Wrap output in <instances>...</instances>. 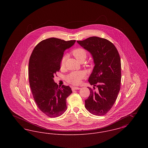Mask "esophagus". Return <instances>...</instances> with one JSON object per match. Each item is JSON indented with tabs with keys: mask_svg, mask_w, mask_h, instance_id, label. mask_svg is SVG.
Listing matches in <instances>:
<instances>
[{
	"mask_svg": "<svg viewBox=\"0 0 148 148\" xmlns=\"http://www.w3.org/2000/svg\"><path fill=\"white\" fill-rule=\"evenodd\" d=\"M80 88H79V87H71V90H73V91H74V90H79V89H80Z\"/></svg>",
	"mask_w": 148,
	"mask_h": 148,
	"instance_id": "obj_1",
	"label": "esophagus"
}]
</instances>
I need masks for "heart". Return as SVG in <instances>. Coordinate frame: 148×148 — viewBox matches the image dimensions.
I'll return each instance as SVG.
<instances>
[{
    "label": "heart",
    "instance_id": "heart-1",
    "mask_svg": "<svg viewBox=\"0 0 148 148\" xmlns=\"http://www.w3.org/2000/svg\"><path fill=\"white\" fill-rule=\"evenodd\" d=\"M72 54L77 59L79 62L85 60L86 58V52L83 48H77L72 51ZM66 56L62 58L61 60V67H64L65 65ZM85 74L83 71H73L66 77V80L71 84H79L82 80L84 78Z\"/></svg>",
    "mask_w": 148,
    "mask_h": 148
}]
</instances>
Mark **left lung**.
<instances>
[{
    "label": "left lung",
    "instance_id": "1",
    "mask_svg": "<svg viewBox=\"0 0 148 148\" xmlns=\"http://www.w3.org/2000/svg\"><path fill=\"white\" fill-rule=\"evenodd\" d=\"M77 43L92 54L95 66L89 77L90 95L85 100V107L95 115H104L113 107L121 85V61L115 45L108 40L89 37ZM96 86L98 90H93Z\"/></svg>",
    "mask_w": 148,
    "mask_h": 148
}]
</instances>
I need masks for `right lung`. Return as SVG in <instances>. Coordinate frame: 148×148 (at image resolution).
Segmentation results:
<instances>
[{
  "label": "right lung",
  "instance_id": "add662e5",
  "mask_svg": "<svg viewBox=\"0 0 148 148\" xmlns=\"http://www.w3.org/2000/svg\"><path fill=\"white\" fill-rule=\"evenodd\" d=\"M75 42L48 38L36 45L30 57L29 80L32 94L39 109L50 118L60 116L67 109L66 99L71 89L64 85L59 87L53 78L60 70L64 51Z\"/></svg>",
  "mask_w": 148,
  "mask_h": 148
}]
</instances>
